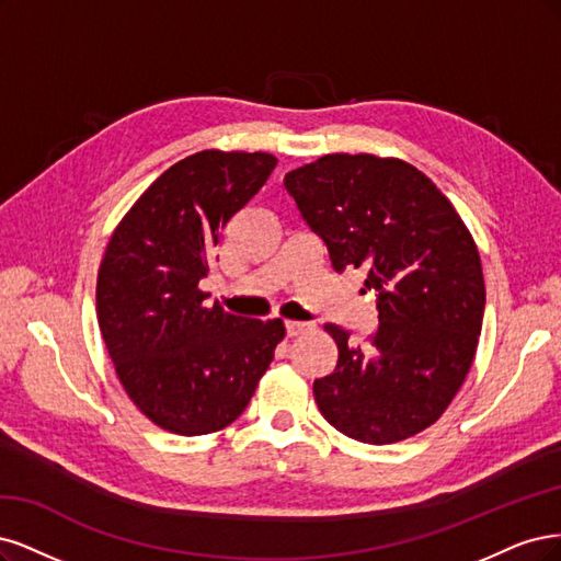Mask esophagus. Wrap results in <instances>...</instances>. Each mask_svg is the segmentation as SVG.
<instances>
[{"mask_svg": "<svg viewBox=\"0 0 561 561\" xmlns=\"http://www.w3.org/2000/svg\"><path fill=\"white\" fill-rule=\"evenodd\" d=\"M284 327H286V335L288 337H296V335H300V333H305L307 329H310V323H305V321H286Z\"/></svg>", "mask_w": 561, "mask_h": 561, "instance_id": "34e87169", "label": "esophagus"}]
</instances>
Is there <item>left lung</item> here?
<instances>
[{
	"label": "left lung",
	"instance_id": "left-lung-1",
	"mask_svg": "<svg viewBox=\"0 0 561 561\" xmlns=\"http://www.w3.org/2000/svg\"><path fill=\"white\" fill-rule=\"evenodd\" d=\"M335 273L366 270L379 327L366 347L327 323L337 366L314 379L323 417L389 445L436 422L471 370L484 314L478 247L426 174L399 158L331 153L284 176Z\"/></svg>",
	"mask_w": 561,
	"mask_h": 561
}]
</instances>
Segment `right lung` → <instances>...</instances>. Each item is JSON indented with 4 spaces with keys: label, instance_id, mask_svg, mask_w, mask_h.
Here are the masks:
<instances>
[{
    "label": "right lung",
    "instance_id": "add662e5",
    "mask_svg": "<svg viewBox=\"0 0 561 561\" xmlns=\"http://www.w3.org/2000/svg\"><path fill=\"white\" fill-rule=\"evenodd\" d=\"M277 158L201 151L174 162L116 226L98 273V321L116 375L147 417L179 436L232 424L284 337L261 321L207 307L201 279L228 221Z\"/></svg>",
    "mask_w": 561,
    "mask_h": 561
}]
</instances>
